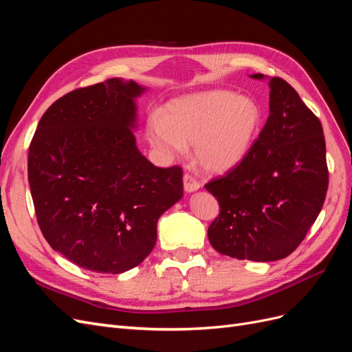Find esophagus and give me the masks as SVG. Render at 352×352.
<instances>
[{"label": "esophagus", "instance_id": "1", "mask_svg": "<svg viewBox=\"0 0 352 352\" xmlns=\"http://www.w3.org/2000/svg\"><path fill=\"white\" fill-rule=\"evenodd\" d=\"M201 188V184L198 182V180H195V177H192L190 175H185L184 176V189L185 192H195V190H198Z\"/></svg>", "mask_w": 352, "mask_h": 352}]
</instances>
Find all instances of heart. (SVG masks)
I'll return each mask as SVG.
<instances>
[{
	"mask_svg": "<svg viewBox=\"0 0 352 352\" xmlns=\"http://www.w3.org/2000/svg\"><path fill=\"white\" fill-rule=\"evenodd\" d=\"M263 126V109L248 95L202 91L170 101L150 117L146 140L166 160L195 148L197 163L210 173H228L251 153Z\"/></svg>",
	"mask_w": 352,
	"mask_h": 352,
	"instance_id": "b5f03b06",
	"label": "heart"
}]
</instances>
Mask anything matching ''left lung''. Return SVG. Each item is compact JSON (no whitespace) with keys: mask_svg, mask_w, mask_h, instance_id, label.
<instances>
[{"mask_svg":"<svg viewBox=\"0 0 352 352\" xmlns=\"http://www.w3.org/2000/svg\"><path fill=\"white\" fill-rule=\"evenodd\" d=\"M252 79L264 80L261 73ZM269 119L243 162L206 185L220 214L211 247L238 260L285 258L322 211L329 173L320 120L289 83L269 78Z\"/></svg>","mask_w":352,"mask_h":352,"instance_id":"8db88e82","label":"left lung"}]
</instances>
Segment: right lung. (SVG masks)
<instances>
[{"label": "right lung", "instance_id": "right-lung-1", "mask_svg": "<svg viewBox=\"0 0 352 352\" xmlns=\"http://www.w3.org/2000/svg\"><path fill=\"white\" fill-rule=\"evenodd\" d=\"M146 87L113 78L57 100L29 146L28 179L51 248L91 272L123 273L154 248L160 216L184 197L182 168L136 146Z\"/></svg>", "mask_w": 352, "mask_h": 352}]
</instances>
